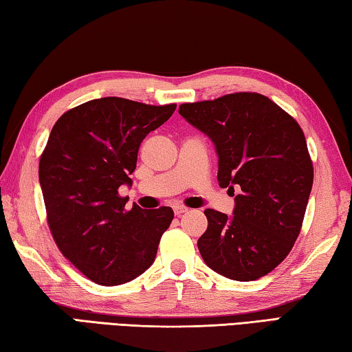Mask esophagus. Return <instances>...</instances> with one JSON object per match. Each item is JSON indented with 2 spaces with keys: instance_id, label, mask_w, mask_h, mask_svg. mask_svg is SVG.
I'll use <instances>...</instances> for the list:
<instances>
[{
  "instance_id": "1",
  "label": "esophagus",
  "mask_w": 352,
  "mask_h": 352,
  "mask_svg": "<svg viewBox=\"0 0 352 352\" xmlns=\"http://www.w3.org/2000/svg\"><path fill=\"white\" fill-rule=\"evenodd\" d=\"M174 212H175V216H182V214L188 212V208H186V206L177 205V206H174Z\"/></svg>"
}]
</instances>
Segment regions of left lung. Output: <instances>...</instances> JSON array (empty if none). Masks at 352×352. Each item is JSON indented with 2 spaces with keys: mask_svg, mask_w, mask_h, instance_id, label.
<instances>
[{
  "mask_svg": "<svg viewBox=\"0 0 352 352\" xmlns=\"http://www.w3.org/2000/svg\"><path fill=\"white\" fill-rule=\"evenodd\" d=\"M178 113L216 147L219 186L237 192L233 216L205 211L201 258L225 278L259 279L281 264L300 234L314 183L305 133L258 93L182 104Z\"/></svg>",
  "mask_w": 352,
  "mask_h": 352,
  "instance_id": "8db88e82",
  "label": "left lung"
}]
</instances>
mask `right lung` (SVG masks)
Masks as SVG:
<instances>
[{"label":"right lung","instance_id":"obj_1","mask_svg":"<svg viewBox=\"0 0 352 352\" xmlns=\"http://www.w3.org/2000/svg\"><path fill=\"white\" fill-rule=\"evenodd\" d=\"M175 107L93 99L63 113L51 130L38 164L47 225L62 254L93 283H129L153 264L174 211H127L118 189L132 184L142 140Z\"/></svg>","mask_w":352,"mask_h":352}]
</instances>
